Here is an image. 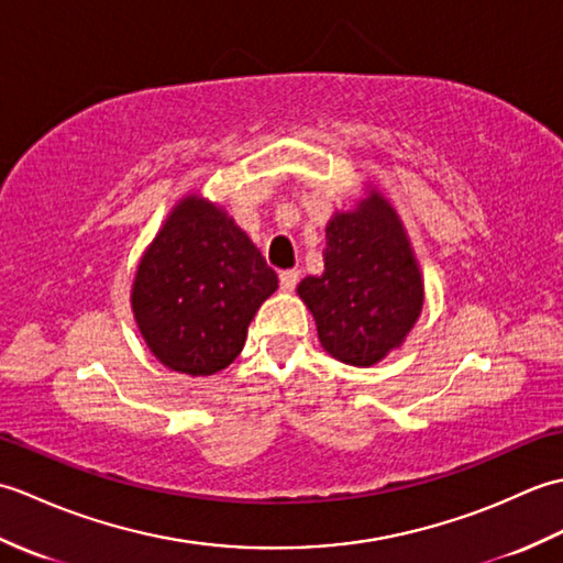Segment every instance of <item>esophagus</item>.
Instances as JSON below:
<instances>
[{"label": "esophagus", "instance_id": "1", "mask_svg": "<svg viewBox=\"0 0 563 563\" xmlns=\"http://www.w3.org/2000/svg\"><path fill=\"white\" fill-rule=\"evenodd\" d=\"M297 280H300V271H283L280 273V288L285 292H292L297 288Z\"/></svg>", "mask_w": 563, "mask_h": 563}]
</instances>
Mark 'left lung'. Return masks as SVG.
I'll return each instance as SVG.
<instances>
[{
    "instance_id": "8db88e82",
    "label": "left lung",
    "mask_w": 563,
    "mask_h": 563,
    "mask_svg": "<svg viewBox=\"0 0 563 563\" xmlns=\"http://www.w3.org/2000/svg\"><path fill=\"white\" fill-rule=\"evenodd\" d=\"M297 295L317 321L319 343L336 361L369 367L401 349L421 317L423 273L391 202L375 186L327 224L324 273Z\"/></svg>"
}]
</instances>
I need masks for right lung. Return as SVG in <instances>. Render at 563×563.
I'll list each match as a JSON object with an SVG mask.
<instances>
[{"instance_id": "right-lung-1", "label": "right lung", "mask_w": 563, "mask_h": 563, "mask_svg": "<svg viewBox=\"0 0 563 563\" xmlns=\"http://www.w3.org/2000/svg\"><path fill=\"white\" fill-rule=\"evenodd\" d=\"M278 275L218 202L188 194L140 256L130 307L150 353L174 373L208 377L242 353Z\"/></svg>"}]
</instances>
